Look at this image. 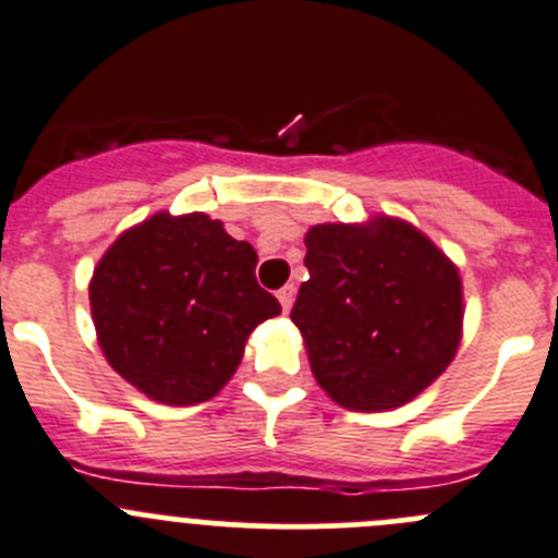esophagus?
I'll return each mask as SVG.
<instances>
[{"label": "esophagus", "mask_w": 558, "mask_h": 558, "mask_svg": "<svg viewBox=\"0 0 558 558\" xmlns=\"http://www.w3.org/2000/svg\"><path fill=\"white\" fill-rule=\"evenodd\" d=\"M278 300H280V308H283L286 314H289L291 305H294V286L286 283L283 289H278Z\"/></svg>", "instance_id": "34e87169"}]
</instances>
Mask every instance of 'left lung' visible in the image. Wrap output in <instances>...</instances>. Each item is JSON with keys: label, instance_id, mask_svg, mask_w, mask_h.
Masks as SVG:
<instances>
[{"label": "left lung", "instance_id": "8db88e82", "mask_svg": "<svg viewBox=\"0 0 558 558\" xmlns=\"http://www.w3.org/2000/svg\"><path fill=\"white\" fill-rule=\"evenodd\" d=\"M291 322L327 397L357 413L413 402L454 361L462 341L457 264L408 220L322 222L305 233Z\"/></svg>", "mask_w": 558, "mask_h": 558}]
</instances>
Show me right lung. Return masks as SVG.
Wrapping results in <instances>:
<instances>
[{
    "label": "right lung",
    "instance_id": "add662e5",
    "mask_svg": "<svg viewBox=\"0 0 558 558\" xmlns=\"http://www.w3.org/2000/svg\"><path fill=\"white\" fill-rule=\"evenodd\" d=\"M255 264L253 244L203 211H156L126 228L90 278L93 325L109 366L159 404L217 397L250 332L280 314Z\"/></svg>",
    "mask_w": 558,
    "mask_h": 558
}]
</instances>
